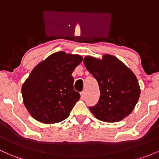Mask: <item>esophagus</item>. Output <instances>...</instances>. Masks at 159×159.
Here are the masks:
<instances>
[{"label": "esophagus", "instance_id": "obj_1", "mask_svg": "<svg viewBox=\"0 0 159 159\" xmlns=\"http://www.w3.org/2000/svg\"><path fill=\"white\" fill-rule=\"evenodd\" d=\"M80 95H81V99H85V92L84 91H82V92L80 93Z\"/></svg>", "mask_w": 159, "mask_h": 159}]
</instances>
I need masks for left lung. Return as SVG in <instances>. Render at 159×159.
I'll return each mask as SVG.
<instances>
[{
	"instance_id": "obj_1",
	"label": "left lung",
	"mask_w": 159,
	"mask_h": 159,
	"mask_svg": "<svg viewBox=\"0 0 159 159\" xmlns=\"http://www.w3.org/2000/svg\"><path fill=\"white\" fill-rule=\"evenodd\" d=\"M84 63L99 86V100L95 106L89 107L95 117L106 123H116L129 116L140 94L132 71L111 54H104L102 59L87 56Z\"/></svg>"
}]
</instances>
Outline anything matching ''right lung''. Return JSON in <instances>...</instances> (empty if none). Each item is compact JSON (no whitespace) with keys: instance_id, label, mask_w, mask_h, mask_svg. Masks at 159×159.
<instances>
[{"instance_id":"add662e5","label":"right lung","mask_w":159,"mask_h":159,"mask_svg":"<svg viewBox=\"0 0 159 159\" xmlns=\"http://www.w3.org/2000/svg\"><path fill=\"white\" fill-rule=\"evenodd\" d=\"M82 61L78 54L58 52L34 67L21 87L25 106L34 119L52 124L68 117L81 96L72 74Z\"/></svg>"}]
</instances>
